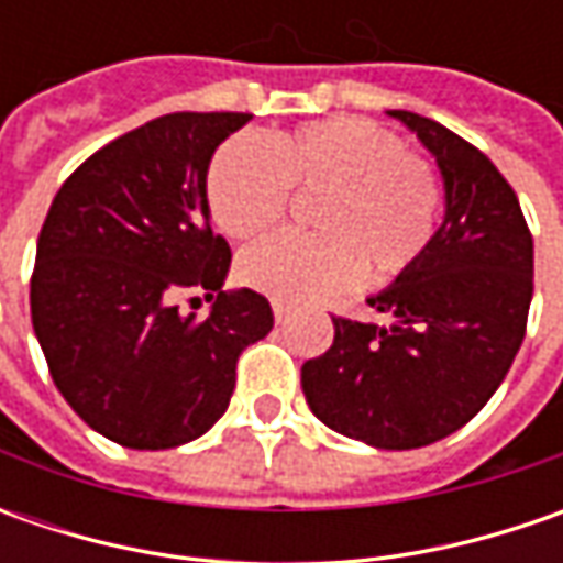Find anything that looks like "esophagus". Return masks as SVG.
Masks as SVG:
<instances>
[{"label":"esophagus","mask_w":563,"mask_h":563,"mask_svg":"<svg viewBox=\"0 0 563 563\" xmlns=\"http://www.w3.org/2000/svg\"><path fill=\"white\" fill-rule=\"evenodd\" d=\"M272 313H275V322H278V325H285V322L291 319V307H285V303L275 300V303H272Z\"/></svg>","instance_id":"34e87169"}]
</instances>
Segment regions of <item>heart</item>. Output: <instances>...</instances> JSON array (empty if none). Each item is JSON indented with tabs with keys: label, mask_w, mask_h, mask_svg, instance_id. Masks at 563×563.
Here are the masks:
<instances>
[{
	"label": "heart",
	"mask_w": 563,
	"mask_h": 563,
	"mask_svg": "<svg viewBox=\"0 0 563 563\" xmlns=\"http://www.w3.org/2000/svg\"><path fill=\"white\" fill-rule=\"evenodd\" d=\"M297 197L310 209L313 238L272 234L238 256V275L282 303H313L354 288L363 266L395 278L429 247L442 185L435 168L395 131L369 119H325L260 143L238 134L219 146L206 178L216 228L253 238L272 228Z\"/></svg>",
	"instance_id": "b5f03b06"
}]
</instances>
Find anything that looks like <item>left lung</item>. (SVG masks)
I'll list each match as a JSON object with an SVG mask.
<instances>
[{"label":"left lung","instance_id":"obj_1","mask_svg":"<svg viewBox=\"0 0 563 563\" xmlns=\"http://www.w3.org/2000/svg\"><path fill=\"white\" fill-rule=\"evenodd\" d=\"M435 156L444 219L422 256L366 303L385 322L335 316V341L300 385L329 429L407 451L457 432L498 391L532 300V234L514 187L444 124L391 109Z\"/></svg>","mask_w":563,"mask_h":563}]
</instances>
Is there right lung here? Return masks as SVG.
<instances>
[{"label":"right lung","instance_id":"right-lung-1","mask_svg":"<svg viewBox=\"0 0 563 563\" xmlns=\"http://www.w3.org/2000/svg\"><path fill=\"white\" fill-rule=\"evenodd\" d=\"M247 112H172L106 143L58 187L36 241L31 319L55 388L109 442L163 451L228 410L241 351L269 335L263 294L225 291L206 172ZM203 292L209 317L177 300ZM200 297H190V303Z\"/></svg>","mask_w":563,"mask_h":563}]
</instances>
